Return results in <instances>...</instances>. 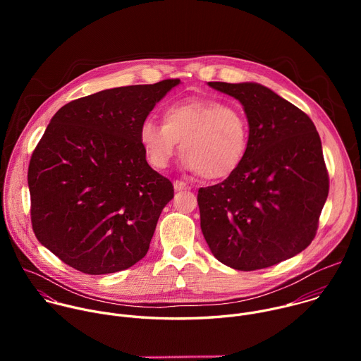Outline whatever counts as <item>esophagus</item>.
I'll return each mask as SVG.
<instances>
[{"label":"esophagus","instance_id":"obj_1","mask_svg":"<svg viewBox=\"0 0 361 361\" xmlns=\"http://www.w3.org/2000/svg\"><path fill=\"white\" fill-rule=\"evenodd\" d=\"M173 185H174V188H176L177 191H180V190H188V188H190V185H188L187 183L181 181V180H176V181L173 183Z\"/></svg>","mask_w":361,"mask_h":361}]
</instances>
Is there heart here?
<instances>
[{
	"mask_svg": "<svg viewBox=\"0 0 361 361\" xmlns=\"http://www.w3.org/2000/svg\"><path fill=\"white\" fill-rule=\"evenodd\" d=\"M148 163L169 166L180 141L183 166L202 178L233 174L248 148V121L235 107L213 98H187L169 106L163 123L145 118L138 131Z\"/></svg>",
	"mask_w": 361,
	"mask_h": 361,
	"instance_id": "heart-1",
	"label": "heart"
}]
</instances>
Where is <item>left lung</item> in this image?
Returning <instances> with one entry per match:
<instances>
[{
  "mask_svg": "<svg viewBox=\"0 0 361 361\" xmlns=\"http://www.w3.org/2000/svg\"><path fill=\"white\" fill-rule=\"evenodd\" d=\"M209 85L241 102L250 138L240 167L198 190L201 231L231 269L274 266L316 237L330 187L320 135L310 117L264 85Z\"/></svg>",
  "mask_w": 361,
  "mask_h": 361,
  "instance_id": "left-lung-1",
  "label": "left lung"
}]
</instances>
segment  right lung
Instances as JSON below:
<instances>
[{
  "label": "right lung",
  "mask_w": 361,
  "mask_h": 361,
  "mask_svg": "<svg viewBox=\"0 0 361 361\" xmlns=\"http://www.w3.org/2000/svg\"><path fill=\"white\" fill-rule=\"evenodd\" d=\"M178 78L99 91L61 107L28 166L31 224L38 241L85 274L140 262L174 197L152 170L138 131Z\"/></svg>",
  "instance_id": "right-lung-1"
}]
</instances>
